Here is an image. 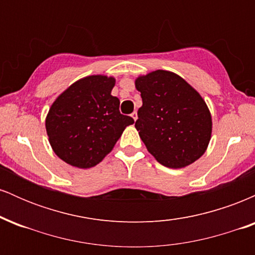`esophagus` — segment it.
I'll return each instance as SVG.
<instances>
[{
    "mask_svg": "<svg viewBox=\"0 0 255 255\" xmlns=\"http://www.w3.org/2000/svg\"><path fill=\"white\" fill-rule=\"evenodd\" d=\"M131 119L134 120V121H136V119H137V114H136V111H134V113H131Z\"/></svg>",
    "mask_w": 255,
    "mask_h": 255,
    "instance_id": "1",
    "label": "esophagus"
}]
</instances>
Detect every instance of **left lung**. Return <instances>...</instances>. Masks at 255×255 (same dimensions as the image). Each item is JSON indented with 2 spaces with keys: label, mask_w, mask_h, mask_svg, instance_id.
I'll use <instances>...</instances> for the list:
<instances>
[{
  "label": "left lung",
  "mask_w": 255,
  "mask_h": 255,
  "mask_svg": "<svg viewBox=\"0 0 255 255\" xmlns=\"http://www.w3.org/2000/svg\"><path fill=\"white\" fill-rule=\"evenodd\" d=\"M135 87L142 99L135 128L152 156L175 169L203 156L211 139L212 121L197 91L166 71L137 78Z\"/></svg>",
  "instance_id": "obj_1"
}]
</instances>
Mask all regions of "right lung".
I'll list each match as a JSON object with an SVG mask.
<instances>
[{"mask_svg": "<svg viewBox=\"0 0 255 255\" xmlns=\"http://www.w3.org/2000/svg\"><path fill=\"white\" fill-rule=\"evenodd\" d=\"M114 86V78L91 75L69 86L51 105L46 133L52 150L66 163L83 169L97 165L134 124L120 113V99L111 96Z\"/></svg>", "mask_w": 255, "mask_h": 255, "instance_id": "right-lung-1", "label": "right lung"}]
</instances>
